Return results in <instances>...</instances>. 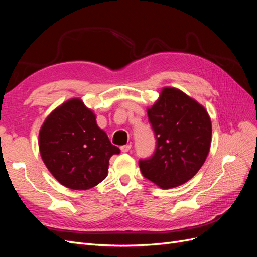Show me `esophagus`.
Returning <instances> with one entry per match:
<instances>
[{"label":"esophagus","mask_w":257,"mask_h":257,"mask_svg":"<svg viewBox=\"0 0 257 257\" xmlns=\"http://www.w3.org/2000/svg\"><path fill=\"white\" fill-rule=\"evenodd\" d=\"M131 145H124V146H121L120 149L122 152H128L131 150Z\"/></svg>","instance_id":"esophagus-1"}]
</instances>
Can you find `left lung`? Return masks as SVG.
Returning <instances> with one entry per match:
<instances>
[{"label": "left lung", "mask_w": 257, "mask_h": 257, "mask_svg": "<svg viewBox=\"0 0 257 257\" xmlns=\"http://www.w3.org/2000/svg\"><path fill=\"white\" fill-rule=\"evenodd\" d=\"M147 113L157 149L150 159L139 161L144 177L164 190L188 182L211 146L212 124L205 107L181 90L165 87Z\"/></svg>", "instance_id": "obj_1"}]
</instances>
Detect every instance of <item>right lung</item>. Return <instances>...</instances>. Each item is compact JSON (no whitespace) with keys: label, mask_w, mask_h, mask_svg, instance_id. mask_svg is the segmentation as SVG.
<instances>
[{"label":"right lung","mask_w":257,"mask_h":257,"mask_svg":"<svg viewBox=\"0 0 257 257\" xmlns=\"http://www.w3.org/2000/svg\"><path fill=\"white\" fill-rule=\"evenodd\" d=\"M46 167L72 190H89L108 175L109 160L120 149L99 128L96 115L81 98H71L52 110L38 134Z\"/></svg>","instance_id":"add662e5"}]
</instances>
